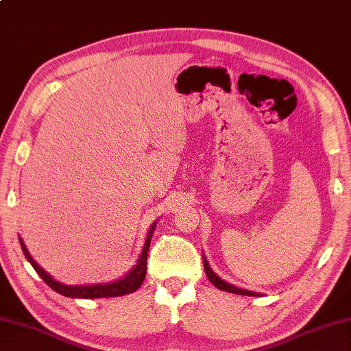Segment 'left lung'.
Returning a JSON list of instances; mask_svg holds the SVG:
<instances>
[{"label": "left lung", "instance_id": "1", "mask_svg": "<svg viewBox=\"0 0 351 351\" xmlns=\"http://www.w3.org/2000/svg\"><path fill=\"white\" fill-rule=\"evenodd\" d=\"M202 258H204V269H205V274H207L208 280H210L211 283L215 285L217 289L225 290V292H229V293L243 295V296H262V293L252 292V290H245V289H241V287H237V286H234V285L226 283L225 280H221V278L216 274V272L210 268V263H208L207 259H205L204 254H202Z\"/></svg>", "mask_w": 351, "mask_h": 351}]
</instances>
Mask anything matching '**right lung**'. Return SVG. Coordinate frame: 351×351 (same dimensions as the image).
<instances>
[{"label":"right lung","mask_w":351,"mask_h":351,"mask_svg":"<svg viewBox=\"0 0 351 351\" xmlns=\"http://www.w3.org/2000/svg\"><path fill=\"white\" fill-rule=\"evenodd\" d=\"M156 228V221L152 223L146 241H144L143 250L138 261L134 265V267L128 271V274L122 278H119L116 281H111V283H98V285H80V286H71V285H64L56 281L52 276L47 274V272L43 269L40 265L32 259V256L29 254L27 245H25L23 240L19 237L22 252L25 254V258L28 259V262L32 265V268L37 271V274L45 280V283L47 286L52 287L55 292L61 293L68 298H83V299H93V298H111V296H123V295H130L135 292L138 289L144 278H146V272H147V252L150 247L152 241V235L155 232Z\"/></svg>","instance_id":"right-lung-1"}]
</instances>
